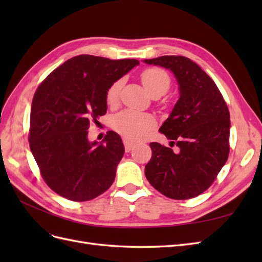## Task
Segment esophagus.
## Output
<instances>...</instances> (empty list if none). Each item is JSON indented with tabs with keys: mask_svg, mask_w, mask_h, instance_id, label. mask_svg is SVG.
Masks as SVG:
<instances>
[{
	"mask_svg": "<svg viewBox=\"0 0 262 262\" xmlns=\"http://www.w3.org/2000/svg\"><path fill=\"white\" fill-rule=\"evenodd\" d=\"M123 144H124V148L126 152H130V150L134 147V143L131 142L129 139H123Z\"/></svg>",
	"mask_w": 262,
	"mask_h": 262,
	"instance_id": "esophagus-1",
	"label": "esophagus"
}]
</instances>
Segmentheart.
<instances>
[{"label":"heart","instance_id":"heart-1","mask_svg":"<svg viewBox=\"0 0 262 262\" xmlns=\"http://www.w3.org/2000/svg\"><path fill=\"white\" fill-rule=\"evenodd\" d=\"M141 81L147 92L154 95H163L167 92L170 85V77L161 68H146L142 71ZM122 81L118 80L108 87L106 92V102L109 106H115L119 100V93ZM155 125V119L146 114H140L132 110H125L115 116L113 120L114 129L129 140H139Z\"/></svg>","mask_w":262,"mask_h":262}]
</instances>
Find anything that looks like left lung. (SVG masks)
<instances>
[{"label": "left lung", "instance_id": "left-lung-1", "mask_svg": "<svg viewBox=\"0 0 262 262\" xmlns=\"http://www.w3.org/2000/svg\"><path fill=\"white\" fill-rule=\"evenodd\" d=\"M175 74L180 97L160 131L171 140L172 151L157 142L149 144L152 157L145 176L157 191L175 200L204 192L215 180L229 154V112L216 84L204 71L182 55L144 60Z\"/></svg>", "mask_w": 262, "mask_h": 262}]
</instances>
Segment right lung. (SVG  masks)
Here are the masks:
<instances>
[{
    "instance_id": "1",
    "label": "right lung",
    "mask_w": 262,
    "mask_h": 262,
    "mask_svg": "<svg viewBox=\"0 0 262 262\" xmlns=\"http://www.w3.org/2000/svg\"><path fill=\"white\" fill-rule=\"evenodd\" d=\"M139 63L76 55L38 86L31 104L29 146L41 177L55 193L82 202L113 185L124 153L121 138L108 131L105 144L90 143L87 130L107 112L108 87Z\"/></svg>"
}]
</instances>
